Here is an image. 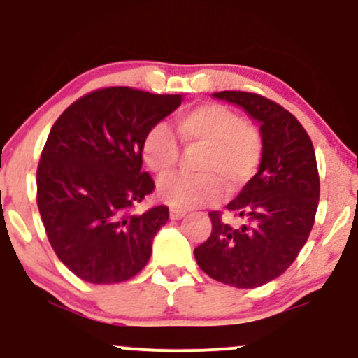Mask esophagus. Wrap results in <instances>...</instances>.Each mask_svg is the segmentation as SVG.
<instances>
[{
    "label": "esophagus",
    "instance_id": "1",
    "mask_svg": "<svg viewBox=\"0 0 358 358\" xmlns=\"http://www.w3.org/2000/svg\"><path fill=\"white\" fill-rule=\"evenodd\" d=\"M185 216V210L183 209H178V208H169V217H171V220H182V217Z\"/></svg>",
    "mask_w": 358,
    "mask_h": 358
}]
</instances>
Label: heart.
Returning a JSON list of instances; mask_svg holds the SVG:
<instances>
[{"label": "heart", "mask_w": 358, "mask_h": 358, "mask_svg": "<svg viewBox=\"0 0 358 358\" xmlns=\"http://www.w3.org/2000/svg\"><path fill=\"white\" fill-rule=\"evenodd\" d=\"M176 129L185 144L202 145L195 161L197 175H173L161 180L157 195L169 206L192 209L210 204L221 195V183L238 190L261 164L259 131L247 125L223 104H202L176 118ZM142 159L157 176L173 171L180 145L166 123H154L142 138Z\"/></svg>", "instance_id": "b5f03b06"}]
</instances>
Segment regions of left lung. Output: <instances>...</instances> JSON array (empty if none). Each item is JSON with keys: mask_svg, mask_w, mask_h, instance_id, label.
<instances>
[{"mask_svg": "<svg viewBox=\"0 0 358 358\" xmlns=\"http://www.w3.org/2000/svg\"><path fill=\"white\" fill-rule=\"evenodd\" d=\"M216 99L243 108L261 123L259 171L228 202L227 214L210 210L213 229L194 250L199 268L235 288H257L281 276L306 245L319 204L314 145L292 113L243 90H221Z\"/></svg>", "mask_w": 358, "mask_h": 358, "instance_id": "obj_1", "label": "left lung"}]
</instances>
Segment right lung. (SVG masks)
<instances>
[{"label":"right lung","instance_id":"1","mask_svg":"<svg viewBox=\"0 0 358 358\" xmlns=\"http://www.w3.org/2000/svg\"><path fill=\"white\" fill-rule=\"evenodd\" d=\"M182 94L104 87L59 115L37 166V208L52 250L94 285L130 280L148 264L169 213L134 208L154 190L142 138L182 104Z\"/></svg>","mask_w":358,"mask_h":358}]
</instances>
